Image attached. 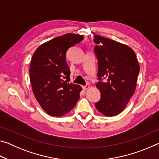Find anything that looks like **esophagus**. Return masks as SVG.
<instances>
[{"mask_svg":"<svg viewBox=\"0 0 159 159\" xmlns=\"http://www.w3.org/2000/svg\"><path fill=\"white\" fill-rule=\"evenodd\" d=\"M89 87H90V84L88 83H87L85 84V85H84V86H83V89L84 90H87L88 88H89Z\"/></svg>","mask_w":159,"mask_h":159,"instance_id":"34e87169","label":"esophagus"}]
</instances>
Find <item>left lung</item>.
Segmentation results:
<instances>
[{
  "mask_svg": "<svg viewBox=\"0 0 159 159\" xmlns=\"http://www.w3.org/2000/svg\"><path fill=\"white\" fill-rule=\"evenodd\" d=\"M93 41L98 66L96 86L101 93L95 105L102 114L114 116L125 109L133 95L139 63L135 53L128 45L98 35L94 36Z\"/></svg>",
  "mask_w": 159,
  "mask_h": 159,
  "instance_id": "left-lung-1",
  "label": "left lung"
}]
</instances>
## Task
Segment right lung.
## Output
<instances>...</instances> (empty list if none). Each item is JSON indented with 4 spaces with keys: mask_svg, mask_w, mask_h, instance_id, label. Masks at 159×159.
I'll return each instance as SVG.
<instances>
[{
    "mask_svg": "<svg viewBox=\"0 0 159 159\" xmlns=\"http://www.w3.org/2000/svg\"><path fill=\"white\" fill-rule=\"evenodd\" d=\"M83 36L66 34L37 48L31 58L29 74L32 90L42 109L50 116H61L69 112L80 98L81 88L69 83L70 70L66 52Z\"/></svg>",
    "mask_w": 159,
    "mask_h": 159,
    "instance_id": "add662e5",
    "label": "right lung"
}]
</instances>
